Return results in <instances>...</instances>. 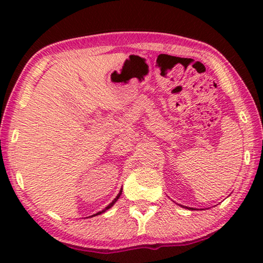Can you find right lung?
Wrapping results in <instances>:
<instances>
[{
	"label": "right lung",
	"mask_w": 263,
	"mask_h": 263,
	"mask_svg": "<svg viewBox=\"0 0 263 263\" xmlns=\"http://www.w3.org/2000/svg\"><path fill=\"white\" fill-rule=\"evenodd\" d=\"M121 193H122V192H121ZM121 193H120V194H118V195L116 196V199H115V200L112 201V202H111V203L109 204V206H107V207H105V210H103L102 212H98V213H97V214H93V215H98V214H102V213H103V212H105L106 210H109V208H110L111 206H114V203H115V202H116V201L118 200V197H120V195H121ZM93 215H92V217H93Z\"/></svg>",
	"instance_id": "right-lung-1"
}]
</instances>
